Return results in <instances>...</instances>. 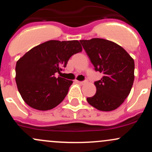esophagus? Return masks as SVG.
I'll list each match as a JSON object with an SVG mask.
<instances>
[{"instance_id":"obj_1","label":"esophagus","mask_w":152,"mask_h":152,"mask_svg":"<svg viewBox=\"0 0 152 152\" xmlns=\"http://www.w3.org/2000/svg\"><path fill=\"white\" fill-rule=\"evenodd\" d=\"M77 82L78 83H80V84H85V83H86L87 82H88V81H87V80H84V81H77Z\"/></svg>"}]
</instances>
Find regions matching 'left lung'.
<instances>
[{"label": "left lung", "mask_w": 152, "mask_h": 152, "mask_svg": "<svg viewBox=\"0 0 152 152\" xmlns=\"http://www.w3.org/2000/svg\"><path fill=\"white\" fill-rule=\"evenodd\" d=\"M94 70L104 74L94 82L96 92L87 102L103 111L117 109L129 94L134 80V61L118 44L103 38L81 40Z\"/></svg>", "instance_id": "obj_1"}]
</instances>
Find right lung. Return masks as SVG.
<instances>
[{
	"label": "right lung",
	"mask_w": 152,
	"mask_h": 152,
	"mask_svg": "<svg viewBox=\"0 0 152 152\" xmlns=\"http://www.w3.org/2000/svg\"><path fill=\"white\" fill-rule=\"evenodd\" d=\"M81 50L78 41L51 40L28 51L15 66V81L24 102L41 111L61 103L73 81L56 78L55 74H61L69 58Z\"/></svg>",
	"instance_id": "obj_1"
}]
</instances>
